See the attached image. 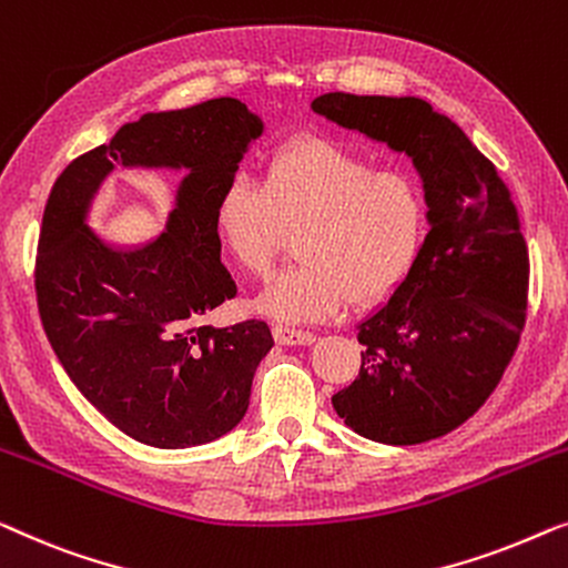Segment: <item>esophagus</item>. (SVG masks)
I'll return each mask as SVG.
<instances>
[{"instance_id":"obj_1","label":"esophagus","mask_w":568,"mask_h":568,"mask_svg":"<svg viewBox=\"0 0 568 568\" xmlns=\"http://www.w3.org/2000/svg\"><path fill=\"white\" fill-rule=\"evenodd\" d=\"M275 334V342L277 345H287V347H295V345H311L316 337L311 332H303V329H291V326H275L273 329Z\"/></svg>"}]
</instances>
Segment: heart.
I'll return each instance as SVG.
<instances>
[{"mask_svg": "<svg viewBox=\"0 0 568 568\" xmlns=\"http://www.w3.org/2000/svg\"><path fill=\"white\" fill-rule=\"evenodd\" d=\"M221 250L246 275L273 270L287 234L301 265L275 277L257 311L277 322H326L347 303L388 298L417 265L427 195L402 166H378L337 141L285 143L262 166V185L234 174L213 203Z\"/></svg>", "mask_w": 568, "mask_h": 568, "instance_id": "obj_1", "label": "heart"}]
</instances>
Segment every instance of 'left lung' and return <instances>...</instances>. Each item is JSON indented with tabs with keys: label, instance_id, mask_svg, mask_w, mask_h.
<instances>
[{
	"label": "left lung",
	"instance_id": "obj_1",
	"mask_svg": "<svg viewBox=\"0 0 568 568\" xmlns=\"http://www.w3.org/2000/svg\"><path fill=\"white\" fill-rule=\"evenodd\" d=\"M311 108L409 156L429 223L417 265L357 324L363 365L334 412L367 440H435L481 409L520 342L530 262L517 207L489 159L425 100L329 92Z\"/></svg>",
	"mask_w": 568,
	"mask_h": 568
}]
</instances>
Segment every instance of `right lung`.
Here are the masks:
<instances>
[{
  "instance_id": "add662e5",
  "label": "right lung",
  "mask_w": 568,
  "mask_h": 568,
  "mask_svg": "<svg viewBox=\"0 0 568 568\" xmlns=\"http://www.w3.org/2000/svg\"><path fill=\"white\" fill-rule=\"evenodd\" d=\"M262 131V118L234 98L146 113L77 156L48 195L36 260L45 337L87 402L143 445L178 450L231 433L275 345L257 318L201 324L236 295L213 203ZM118 163L189 172L168 229L133 251L85 226L91 197Z\"/></svg>"
}]
</instances>
